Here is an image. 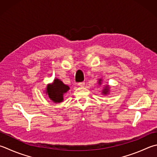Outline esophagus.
Returning a JSON list of instances; mask_svg holds the SVG:
<instances>
[{"label": "esophagus", "mask_w": 157, "mask_h": 157, "mask_svg": "<svg viewBox=\"0 0 157 157\" xmlns=\"http://www.w3.org/2000/svg\"><path fill=\"white\" fill-rule=\"evenodd\" d=\"M78 86H80V87H83L84 85H85V82H78Z\"/></svg>", "instance_id": "esophagus-1"}]
</instances>
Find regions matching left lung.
<instances>
[{
  "mask_svg": "<svg viewBox=\"0 0 157 157\" xmlns=\"http://www.w3.org/2000/svg\"><path fill=\"white\" fill-rule=\"evenodd\" d=\"M102 82V79L100 78L98 79V83L99 84V85H101ZM109 91H110V86L109 85H104V87H103L102 90V94L103 95H107V94H109Z\"/></svg>",
  "mask_w": 157,
  "mask_h": 157,
  "instance_id": "1",
  "label": "left lung"
}]
</instances>
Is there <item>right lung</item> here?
<instances>
[{
	"label": "right lung",
	"mask_w": 157,
	"mask_h": 157,
	"mask_svg": "<svg viewBox=\"0 0 157 157\" xmlns=\"http://www.w3.org/2000/svg\"><path fill=\"white\" fill-rule=\"evenodd\" d=\"M69 90L68 85L64 84L60 79L55 78L52 83L47 85L45 92L52 102L60 103L63 101V95Z\"/></svg>",
	"instance_id": "obj_1"
}]
</instances>
